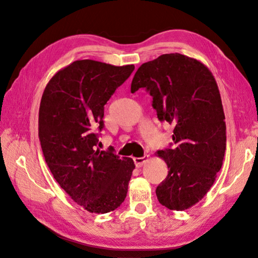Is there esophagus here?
Returning a JSON list of instances; mask_svg holds the SVG:
<instances>
[{
	"instance_id": "esophagus-1",
	"label": "esophagus",
	"mask_w": 258,
	"mask_h": 258,
	"mask_svg": "<svg viewBox=\"0 0 258 258\" xmlns=\"http://www.w3.org/2000/svg\"><path fill=\"white\" fill-rule=\"evenodd\" d=\"M147 160H149V155H145L143 157H135L134 163H135L136 167H142L147 162Z\"/></svg>"
}]
</instances>
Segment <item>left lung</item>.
Masks as SVG:
<instances>
[{
	"label": "left lung",
	"instance_id": "obj_1",
	"mask_svg": "<svg viewBox=\"0 0 258 258\" xmlns=\"http://www.w3.org/2000/svg\"><path fill=\"white\" fill-rule=\"evenodd\" d=\"M140 89L153 97L158 119L174 126L173 149L157 152L168 167L156 188L157 200L172 211L187 210L211 189L225 155V115L217 83L202 62L171 53L141 65L131 92Z\"/></svg>",
	"mask_w": 258,
	"mask_h": 258
}]
</instances>
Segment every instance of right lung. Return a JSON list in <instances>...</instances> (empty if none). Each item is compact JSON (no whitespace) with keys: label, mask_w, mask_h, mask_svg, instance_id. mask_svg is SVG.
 <instances>
[{"label":"right lung","mask_w":258,"mask_h":258,"mask_svg":"<svg viewBox=\"0 0 258 258\" xmlns=\"http://www.w3.org/2000/svg\"><path fill=\"white\" fill-rule=\"evenodd\" d=\"M134 69L80 59L59 70L43 92L38 138L45 162L71 199L91 213L116 210L127 194L133 160L101 151L95 131L104 126V105Z\"/></svg>","instance_id":"obj_1"}]
</instances>
